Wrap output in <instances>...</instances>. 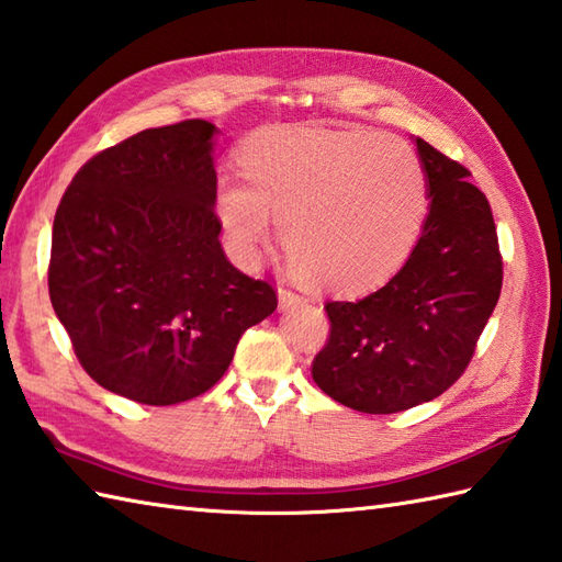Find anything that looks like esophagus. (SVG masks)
<instances>
[{"label": "esophagus", "mask_w": 562, "mask_h": 562, "mask_svg": "<svg viewBox=\"0 0 562 562\" xmlns=\"http://www.w3.org/2000/svg\"><path fill=\"white\" fill-rule=\"evenodd\" d=\"M305 301L297 293L293 291H285V289H279V311H291V307L295 305H303Z\"/></svg>", "instance_id": "34e87169"}]
</instances>
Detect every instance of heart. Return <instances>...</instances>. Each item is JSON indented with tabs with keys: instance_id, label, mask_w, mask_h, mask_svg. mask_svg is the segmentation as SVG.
Instances as JSON below:
<instances>
[{
	"instance_id": "heart-1",
	"label": "heart",
	"mask_w": 562,
	"mask_h": 562,
	"mask_svg": "<svg viewBox=\"0 0 562 562\" xmlns=\"http://www.w3.org/2000/svg\"><path fill=\"white\" fill-rule=\"evenodd\" d=\"M239 165L245 181H217L213 211L243 267L259 261L273 216L297 277L335 293L373 291L403 267L425 223V169L397 137L271 128L249 137Z\"/></svg>"
}]
</instances>
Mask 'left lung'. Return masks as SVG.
<instances>
[{"label": "left lung", "instance_id": "8db88e82", "mask_svg": "<svg viewBox=\"0 0 562 562\" xmlns=\"http://www.w3.org/2000/svg\"><path fill=\"white\" fill-rule=\"evenodd\" d=\"M429 213L407 261L361 301H331L329 339L313 378L331 400L366 415H393L461 378L495 311L502 257L485 193L463 165L415 137Z\"/></svg>", "mask_w": 562, "mask_h": 562}]
</instances>
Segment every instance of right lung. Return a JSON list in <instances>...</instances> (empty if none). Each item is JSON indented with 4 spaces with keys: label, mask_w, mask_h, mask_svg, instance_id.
Returning <instances> with one entry per match:
<instances>
[{
    "label": "right lung",
    "mask_w": 562,
    "mask_h": 562,
    "mask_svg": "<svg viewBox=\"0 0 562 562\" xmlns=\"http://www.w3.org/2000/svg\"><path fill=\"white\" fill-rule=\"evenodd\" d=\"M217 128H147L91 157L57 205L48 289L79 363L106 391L177 405L209 391L277 311L221 247Z\"/></svg>",
    "instance_id": "obj_1"
}]
</instances>
